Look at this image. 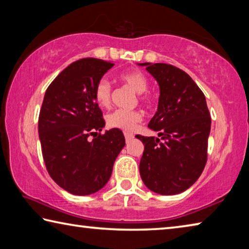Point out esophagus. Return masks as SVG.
I'll use <instances>...</instances> for the list:
<instances>
[{
    "mask_svg": "<svg viewBox=\"0 0 249 249\" xmlns=\"http://www.w3.org/2000/svg\"><path fill=\"white\" fill-rule=\"evenodd\" d=\"M133 134L132 133H130V132H127V131H125L124 132V138H125V141H127V142H129L130 140H132V139H133Z\"/></svg>",
    "mask_w": 249,
    "mask_h": 249,
    "instance_id": "obj_1",
    "label": "esophagus"
}]
</instances>
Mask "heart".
<instances>
[{
	"label": "heart",
	"instance_id": "b5f03b06",
	"mask_svg": "<svg viewBox=\"0 0 249 249\" xmlns=\"http://www.w3.org/2000/svg\"><path fill=\"white\" fill-rule=\"evenodd\" d=\"M119 80L139 94V100L142 104H150L152 98L150 94L146 93L149 81L145 74L140 70L133 69L119 74ZM94 98L99 107L106 108L111 102V86L106 78H100L95 85ZM142 120V115L139 110H124L117 109L107 115L106 122L108 127L121 129L124 131H131L136 125Z\"/></svg>",
	"mask_w": 249,
	"mask_h": 249
}]
</instances>
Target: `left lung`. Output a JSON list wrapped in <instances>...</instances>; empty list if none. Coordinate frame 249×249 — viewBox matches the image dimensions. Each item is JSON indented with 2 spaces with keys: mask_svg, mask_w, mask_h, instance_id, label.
Instances as JSON below:
<instances>
[{
  "mask_svg": "<svg viewBox=\"0 0 249 249\" xmlns=\"http://www.w3.org/2000/svg\"><path fill=\"white\" fill-rule=\"evenodd\" d=\"M160 85L158 111L149 128L159 138H136L144 144L140 175L156 194H180L197 181L208 160L211 117L206 97L185 71L167 63H141Z\"/></svg>",
  "mask_w": 249,
  "mask_h": 249,
  "instance_id": "8db88e82",
  "label": "left lung"
}]
</instances>
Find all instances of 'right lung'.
<instances>
[{
  "instance_id": "1",
  "label": "right lung",
  "mask_w": 249,
  "mask_h": 249,
  "mask_svg": "<svg viewBox=\"0 0 249 249\" xmlns=\"http://www.w3.org/2000/svg\"><path fill=\"white\" fill-rule=\"evenodd\" d=\"M112 67L100 59L77 60L51 82L43 97L38 120L43 162L52 179L72 195L102 189L125 145L119 129L100 133L105 120L94 98L95 85Z\"/></svg>"
}]
</instances>
